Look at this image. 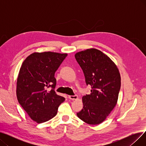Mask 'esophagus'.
<instances>
[{"label":"esophagus","instance_id":"34e87169","mask_svg":"<svg viewBox=\"0 0 146 146\" xmlns=\"http://www.w3.org/2000/svg\"><path fill=\"white\" fill-rule=\"evenodd\" d=\"M78 98V95H76L68 96V98L71 99V100H75V99H77Z\"/></svg>","mask_w":146,"mask_h":146}]
</instances>
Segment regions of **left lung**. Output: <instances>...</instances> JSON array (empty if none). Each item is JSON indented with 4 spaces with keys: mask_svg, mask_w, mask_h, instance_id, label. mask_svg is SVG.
Wrapping results in <instances>:
<instances>
[{
    "mask_svg": "<svg viewBox=\"0 0 146 146\" xmlns=\"http://www.w3.org/2000/svg\"><path fill=\"white\" fill-rule=\"evenodd\" d=\"M75 58L86 85L92 88L90 95L83 96V109L77 115L88 124H99L117 104L121 88L119 70L109 57L95 48L78 52Z\"/></svg>",
    "mask_w": 146,
    "mask_h": 146,
    "instance_id": "obj_1",
    "label": "left lung"
}]
</instances>
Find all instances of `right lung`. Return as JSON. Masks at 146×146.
<instances>
[{
  "mask_svg": "<svg viewBox=\"0 0 146 146\" xmlns=\"http://www.w3.org/2000/svg\"><path fill=\"white\" fill-rule=\"evenodd\" d=\"M67 54L34 52L24 61L17 79V96L29 117L38 123L54 117L65 98L54 90L55 72ZM51 88V90L48 89Z\"/></svg>",
  "mask_w": 146,
  "mask_h": 146,
  "instance_id": "obj_1",
  "label": "right lung"
}]
</instances>
